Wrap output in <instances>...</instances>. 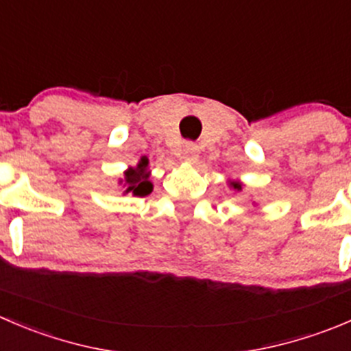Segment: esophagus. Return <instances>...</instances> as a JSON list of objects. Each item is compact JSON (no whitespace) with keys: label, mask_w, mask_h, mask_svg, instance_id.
Masks as SVG:
<instances>
[{"label":"esophagus","mask_w":351,"mask_h":351,"mask_svg":"<svg viewBox=\"0 0 351 351\" xmlns=\"http://www.w3.org/2000/svg\"><path fill=\"white\" fill-rule=\"evenodd\" d=\"M182 158L189 162H195L199 158V145L193 144V142H185L182 149Z\"/></svg>","instance_id":"1"}]
</instances>
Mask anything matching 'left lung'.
<instances>
[{
	"instance_id": "1",
	"label": "left lung",
	"mask_w": 351,
	"mask_h": 351,
	"mask_svg": "<svg viewBox=\"0 0 351 351\" xmlns=\"http://www.w3.org/2000/svg\"><path fill=\"white\" fill-rule=\"evenodd\" d=\"M230 186L233 190H237V192H241V183L240 182H230Z\"/></svg>"
}]
</instances>
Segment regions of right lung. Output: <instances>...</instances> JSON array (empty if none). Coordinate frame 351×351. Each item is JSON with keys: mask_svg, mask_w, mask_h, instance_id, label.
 Wrapping results in <instances>:
<instances>
[{"mask_svg": "<svg viewBox=\"0 0 351 351\" xmlns=\"http://www.w3.org/2000/svg\"><path fill=\"white\" fill-rule=\"evenodd\" d=\"M149 159L141 158L138 165L135 168H130L125 171V193H134L137 197H145L152 192V183L149 182V175L151 173L147 171Z\"/></svg>", "mask_w": 351, "mask_h": 351, "instance_id": "obj_1", "label": "right lung"}]
</instances>
